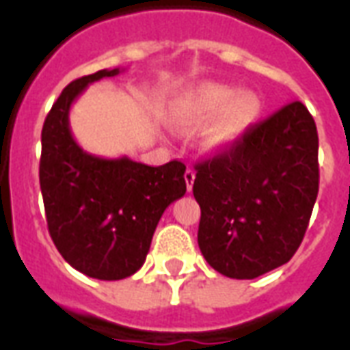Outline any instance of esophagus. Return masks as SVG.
I'll list each match as a JSON object with an SVG mask.
<instances>
[{
	"label": "esophagus",
	"mask_w": 350,
	"mask_h": 350,
	"mask_svg": "<svg viewBox=\"0 0 350 350\" xmlns=\"http://www.w3.org/2000/svg\"><path fill=\"white\" fill-rule=\"evenodd\" d=\"M183 178H185L187 189L191 191V189H193V185H194V178H196V172H194V169H191V167H189V169L185 170V176H183Z\"/></svg>",
	"instance_id": "34e87169"
}]
</instances>
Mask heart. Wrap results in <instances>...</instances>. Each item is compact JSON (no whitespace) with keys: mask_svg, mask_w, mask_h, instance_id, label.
Instances as JSON below:
<instances>
[{"mask_svg":"<svg viewBox=\"0 0 350 350\" xmlns=\"http://www.w3.org/2000/svg\"><path fill=\"white\" fill-rule=\"evenodd\" d=\"M260 111L262 103L257 93L205 82L176 103L172 119L181 128H200L213 121L205 132V145L209 148H229L258 121Z\"/></svg>","mask_w":350,"mask_h":350,"instance_id":"b5f03b06","label":"heart"}]
</instances>
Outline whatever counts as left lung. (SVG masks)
I'll return each instance as SVG.
<instances>
[{"instance_id":"obj_1","label":"left lung","mask_w":350,"mask_h":350,"mask_svg":"<svg viewBox=\"0 0 350 350\" xmlns=\"http://www.w3.org/2000/svg\"><path fill=\"white\" fill-rule=\"evenodd\" d=\"M317 189L316 122L295 100L196 165L200 252L231 279L275 270L303 242Z\"/></svg>"}]
</instances>
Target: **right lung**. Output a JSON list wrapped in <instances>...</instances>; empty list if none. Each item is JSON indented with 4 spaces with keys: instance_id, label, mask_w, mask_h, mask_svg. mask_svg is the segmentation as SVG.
<instances>
[{
    "instance_id": "1",
    "label": "right lung",
    "mask_w": 350,
    "mask_h": 350,
    "mask_svg": "<svg viewBox=\"0 0 350 350\" xmlns=\"http://www.w3.org/2000/svg\"><path fill=\"white\" fill-rule=\"evenodd\" d=\"M119 68L73 80L42 128L40 189L55 246L75 270L100 281L133 275L145 262L159 218L187 191L185 165L148 167L130 157L104 159L73 139L69 110L92 82Z\"/></svg>"
}]
</instances>
